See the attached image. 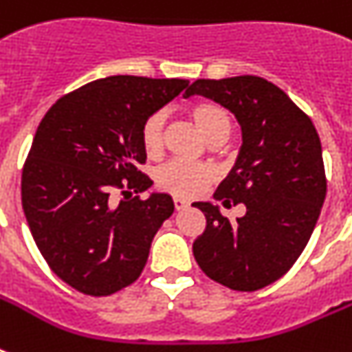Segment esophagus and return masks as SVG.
<instances>
[{"label": "esophagus", "instance_id": "1", "mask_svg": "<svg viewBox=\"0 0 352 352\" xmlns=\"http://www.w3.org/2000/svg\"><path fill=\"white\" fill-rule=\"evenodd\" d=\"M173 204H175V208H177V210H184L190 203H188L186 199H182V197H173Z\"/></svg>", "mask_w": 352, "mask_h": 352}]
</instances>
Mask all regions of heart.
<instances>
[{
  "label": "heart",
  "instance_id": "1",
  "mask_svg": "<svg viewBox=\"0 0 352 352\" xmlns=\"http://www.w3.org/2000/svg\"><path fill=\"white\" fill-rule=\"evenodd\" d=\"M195 126L210 142L226 140L232 131L230 113L212 100H199L190 107ZM162 129L164 115L160 111L149 115L140 127V144L148 157H159L162 151ZM215 170L210 164H195L184 160H171L157 171V184L160 190L173 193L177 197H195L214 182Z\"/></svg>",
  "mask_w": 352,
  "mask_h": 352
}]
</instances>
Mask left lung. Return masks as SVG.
<instances>
[{"mask_svg": "<svg viewBox=\"0 0 352 352\" xmlns=\"http://www.w3.org/2000/svg\"><path fill=\"white\" fill-rule=\"evenodd\" d=\"M192 95L225 106L241 124L243 146L214 197L246 206L230 221L212 203H193L206 217L193 256L210 279L254 292L289 272L311 239L327 193L322 142L311 118L259 76L195 80L184 93Z\"/></svg>", "mask_w": 352, "mask_h": 352, "instance_id": "obj_1", "label": "left lung"}]
</instances>
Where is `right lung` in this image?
I'll return each instance as SVG.
<instances>
[{
  "label": "right lung",
  "mask_w": 352,
  "mask_h": 352,
  "mask_svg": "<svg viewBox=\"0 0 352 352\" xmlns=\"http://www.w3.org/2000/svg\"><path fill=\"white\" fill-rule=\"evenodd\" d=\"M188 84L107 76L63 95L41 118L23 164L21 204L47 265L82 294L109 296L137 281L173 214L168 193H133L153 184L138 170L144 120Z\"/></svg>",
  "instance_id": "1"
}]
</instances>
